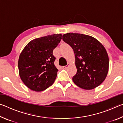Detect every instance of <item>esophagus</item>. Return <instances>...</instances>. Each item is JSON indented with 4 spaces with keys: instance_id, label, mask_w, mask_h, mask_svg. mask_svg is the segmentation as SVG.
Wrapping results in <instances>:
<instances>
[{
    "instance_id": "34e87169",
    "label": "esophagus",
    "mask_w": 123,
    "mask_h": 123,
    "mask_svg": "<svg viewBox=\"0 0 123 123\" xmlns=\"http://www.w3.org/2000/svg\"><path fill=\"white\" fill-rule=\"evenodd\" d=\"M70 66V63H68L67 65H66L65 66H63V68H64V69H67V68H68V67H69Z\"/></svg>"
}]
</instances>
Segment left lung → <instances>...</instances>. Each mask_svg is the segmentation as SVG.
<instances>
[{"label": "left lung", "mask_w": 123, "mask_h": 123, "mask_svg": "<svg viewBox=\"0 0 123 123\" xmlns=\"http://www.w3.org/2000/svg\"><path fill=\"white\" fill-rule=\"evenodd\" d=\"M62 39L73 49L77 72L73 77L75 84L90 90L102 84L109 72V59L104 45L89 35L76 33L64 34Z\"/></svg>", "instance_id": "left-lung-1"}]
</instances>
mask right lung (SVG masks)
Segmentation results:
<instances>
[{"instance_id":"add662e5","label":"right lung","mask_w":123,"mask_h":123,"mask_svg":"<svg viewBox=\"0 0 123 123\" xmlns=\"http://www.w3.org/2000/svg\"><path fill=\"white\" fill-rule=\"evenodd\" d=\"M61 39V34L34 39L20 54L18 62L19 76L32 91H44L55 81L58 69L54 64L53 51Z\"/></svg>"}]
</instances>
